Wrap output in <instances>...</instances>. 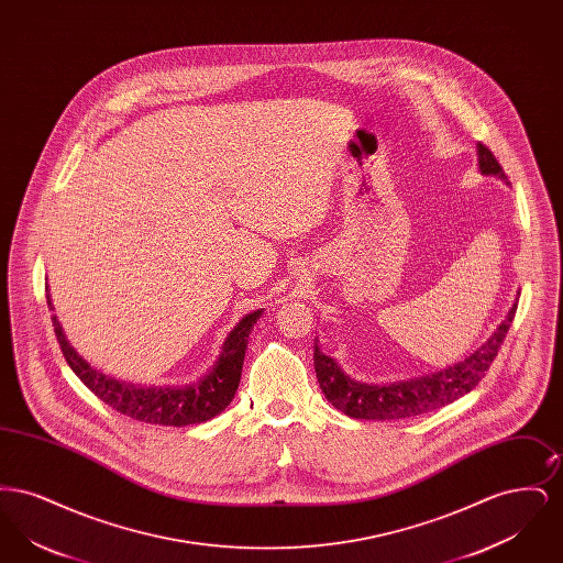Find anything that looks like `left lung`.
I'll use <instances>...</instances> for the list:
<instances>
[{"mask_svg": "<svg viewBox=\"0 0 563 563\" xmlns=\"http://www.w3.org/2000/svg\"><path fill=\"white\" fill-rule=\"evenodd\" d=\"M477 156H479V170L482 175H494L503 181H507V175L496 161V156L477 143ZM517 303H512L505 321L498 324V329L489 335V340L482 349L475 350L464 361L455 363L448 369L434 372V374L420 375L401 382H386V384H365L356 382L344 374L338 363L322 354L319 344L314 346V372L321 384L322 395L335 409L344 411L350 418L356 420H405L413 416H422L434 411L439 407H445L455 399L471 393L483 375L489 369L492 361L498 356V350L503 346L510 322L515 319Z\"/></svg>", "mask_w": 563, "mask_h": 563, "instance_id": "obj_1", "label": "left lung"}]
</instances>
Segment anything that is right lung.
Returning a JSON list of instances; mask_svg holds the SVG:
<instances>
[{
	"label": "right lung",
	"instance_id": "obj_1",
	"mask_svg": "<svg viewBox=\"0 0 563 563\" xmlns=\"http://www.w3.org/2000/svg\"><path fill=\"white\" fill-rule=\"evenodd\" d=\"M46 299L48 306H53L51 295H46ZM262 312L264 310H255L246 314L230 331L213 367L200 382L189 386H134L101 374L92 369L80 354L69 346L56 317H53V327L65 361L69 363L74 374L84 382V386L92 390L101 401L145 424L189 427L211 420L234 399L236 388L241 384L242 361L249 333L262 317Z\"/></svg>",
	"mask_w": 563,
	"mask_h": 563
}]
</instances>
